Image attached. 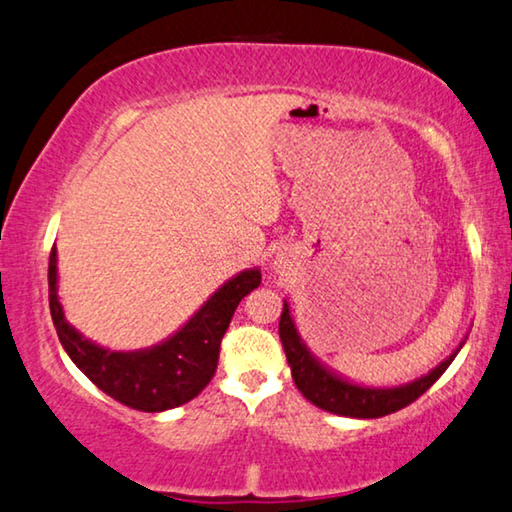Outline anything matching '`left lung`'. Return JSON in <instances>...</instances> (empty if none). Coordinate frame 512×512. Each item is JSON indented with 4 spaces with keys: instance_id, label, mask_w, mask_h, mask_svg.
Masks as SVG:
<instances>
[{
    "instance_id": "8db88e82",
    "label": "left lung",
    "mask_w": 512,
    "mask_h": 512,
    "mask_svg": "<svg viewBox=\"0 0 512 512\" xmlns=\"http://www.w3.org/2000/svg\"><path fill=\"white\" fill-rule=\"evenodd\" d=\"M279 336L283 352H286L290 373H293V380L297 389L302 391V396L309 403L320 407V410L338 416H352V419H377V416H387L414 403L451 366V361L458 355L462 345H465L467 338H462L458 348L426 375L416 377L412 382L398 384V387H371V384L350 380V377L334 371L332 366H327L325 361H320L313 355L302 338L300 329L295 325L290 304L286 300H283V311L279 320Z\"/></svg>"
}]
</instances>
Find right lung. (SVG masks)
<instances>
[{
  "mask_svg": "<svg viewBox=\"0 0 512 512\" xmlns=\"http://www.w3.org/2000/svg\"><path fill=\"white\" fill-rule=\"evenodd\" d=\"M50 313L59 341L73 364L100 391L139 412L174 410L206 389L217 371L219 343L240 300L261 283V270L249 267L224 281L194 316L164 341L141 350H109L66 320L59 300L57 247H52Z\"/></svg>",
  "mask_w": 512,
  "mask_h": 512,
  "instance_id": "obj_1",
  "label": "right lung"
}]
</instances>
